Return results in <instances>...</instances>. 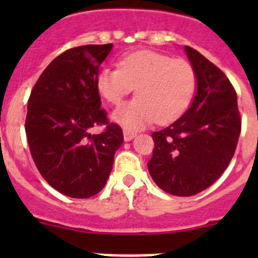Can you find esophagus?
Here are the masks:
<instances>
[{
	"label": "esophagus",
	"mask_w": 258,
	"mask_h": 258,
	"mask_svg": "<svg viewBox=\"0 0 258 258\" xmlns=\"http://www.w3.org/2000/svg\"><path fill=\"white\" fill-rule=\"evenodd\" d=\"M136 136V132L130 131V130H123V139L124 141H131L134 137Z\"/></svg>",
	"instance_id": "esophagus-1"
}]
</instances>
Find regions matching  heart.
Listing matches in <instances>:
<instances>
[{
    "label": "heart",
    "instance_id": "1",
    "mask_svg": "<svg viewBox=\"0 0 258 258\" xmlns=\"http://www.w3.org/2000/svg\"><path fill=\"white\" fill-rule=\"evenodd\" d=\"M136 87L137 98L112 114L126 128H141L156 121L170 123L186 112L197 87L194 66L151 49L122 57L118 67H105L97 76V90L111 105H119Z\"/></svg>",
    "mask_w": 258,
    "mask_h": 258
}]
</instances>
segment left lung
<instances>
[{"instance_id":"obj_1","label":"left lung","mask_w":258,"mask_h":258,"mask_svg":"<svg viewBox=\"0 0 258 258\" xmlns=\"http://www.w3.org/2000/svg\"><path fill=\"white\" fill-rule=\"evenodd\" d=\"M197 75L191 107L152 134L147 167L155 183L173 196H192L210 187L227 168L237 147L241 116L232 83L199 51L184 46Z\"/></svg>"}]
</instances>
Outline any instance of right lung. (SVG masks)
<instances>
[{
	"instance_id": "add662e5",
	"label": "right lung",
	"mask_w": 258,
	"mask_h": 258,
	"mask_svg": "<svg viewBox=\"0 0 258 258\" xmlns=\"http://www.w3.org/2000/svg\"><path fill=\"white\" fill-rule=\"evenodd\" d=\"M112 48L86 45L57 56L31 91L25 130L35 165L49 186L74 199H88L105 187L122 128L101 107L97 76ZM95 125H105L91 135Z\"/></svg>"
}]
</instances>
